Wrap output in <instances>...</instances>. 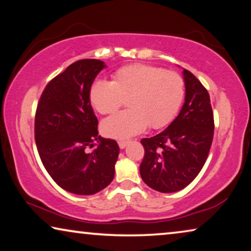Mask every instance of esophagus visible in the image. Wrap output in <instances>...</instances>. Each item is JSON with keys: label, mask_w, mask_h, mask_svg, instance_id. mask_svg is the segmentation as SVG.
I'll return each mask as SVG.
<instances>
[{"label": "esophagus", "mask_w": 251, "mask_h": 251, "mask_svg": "<svg viewBox=\"0 0 251 251\" xmlns=\"http://www.w3.org/2000/svg\"><path fill=\"white\" fill-rule=\"evenodd\" d=\"M118 144H119V147L121 148V150H123V148H126V145L129 144V141L128 140H120V141H118Z\"/></svg>", "instance_id": "obj_1"}]
</instances>
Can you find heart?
<instances>
[{"instance_id": "1", "label": "heart", "mask_w": 251, "mask_h": 251, "mask_svg": "<svg viewBox=\"0 0 251 251\" xmlns=\"http://www.w3.org/2000/svg\"><path fill=\"white\" fill-rule=\"evenodd\" d=\"M184 96L182 78L176 72L134 63L118 69L111 81L96 80L89 88L92 106L100 114H113L126 100L129 110L101 122L107 137L126 139L146 130L168 126Z\"/></svg>"}]
</instances>
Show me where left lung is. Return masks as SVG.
Listing matches in <instances>:
<instances>
[{
	"label": "left lung",
	"mask_w": 251,
	"mask_h": 251,
	"mask_svg": "<svg viewBox=\"0 0 251 251\" xmlns=\"http://www.w3.org/2000/svg\"><path fill=\"white\" fill-rule=\"evenodd\" d=\"M186 97L180 113L164 131L141 139L145 156L141 179L159 192H176L191 183L204 166L212 146L214 115L209 94L183 69Z\"/></svg>",
	"instance_id": "obj_1"
}]
</instances>
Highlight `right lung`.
Returning a JSON list of instances; mask_svg holds the SVG:
<instances>
[{"label":"right lung","instance_id":"right-lung-1","mask_svg":"<svg viewBox=\"0 0 251 251\" xmlns=\"http://www.w3.org/2000/svg\"><path fill=\"white\" fill-rule=\"evenodd\" d=\"M106 67L95 59L79 60L52 79L43 92L35 117L39 157L56 184L71 194L103 190L114 177L119 145L99 136V121L89 88ZM95 142H99L93 149ZM92 148V152L88 151Z\"/></svg>","mask_w":251,"mask_h":251}]
</instances>
